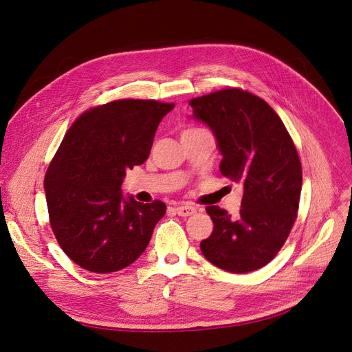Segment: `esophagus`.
<instances>
[{"label":"esophagus","instance_id":"esophagus-1","mask_svg":"<svg viewBox=\"0 0 352 352\" xmlns=\"http://www.w3.org/2000/svg\"><path fill=\"white\" fill-rule=\"evenodd\" d=\"M175 210L179 217H189L196 212V208L192 205H182V206L175 208Z\"/></svg>","mask_w":352,"mask_h":352}]
</instances>
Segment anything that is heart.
<instances>
[{
    "instance_id": "b5f03b06",
    "label": "heart",
    "mask_w": 352,
    "mask_h": 352,
    "mask_svg": "<svg viewBox=\"0 0 352 352\" xmlns=\"http://www.w3.org/2000/svg\"><path fill=\"white\" fill-rule=\"evenodd\" d=\"M198 131H202L201 129H186L182 134H190V133H198Z\"/></svg>"
}]
</instances>
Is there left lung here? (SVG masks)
I'll list each match as a JSON object with an SVG mask.
<instances>
[{"instance_id":"obj_1","label":"left lung","mask_w":352,"mask_h":352,"mask_svg":"<svg viewBox=\"0 0 352 352\" xmlns=\"http://www.w3.org/2000/svg\"><path fill=\"white\" fill-rule=\"evenodd\" d=\"M193 118L212 130L223 176L244 185L240 215L208 206L214 231L201 241L208 261L230 273L270 263L298 217L302 166L283 121L261 98L238 88L189 101Z\"/></svg>"}]
</instances>
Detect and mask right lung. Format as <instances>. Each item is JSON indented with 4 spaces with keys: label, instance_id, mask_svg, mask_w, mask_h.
<instances>
[{
    "label": "right lung",
    "instance_id": "right-lung-1",
    "mask_svg": "<svg viewBox=\"0 0 352 352\" xmlns=\"http://www.w3.org/2000/svg\"><path fill=\"white\" fill-rule=\"evenodd\" d=\"M173 108L118 100L85 111L66 131L45 190L56 240L82 269L118 272L147 248L166 205L125 198L121 185L129 168L147 160L159 124Z\"/></svg>",
    "mask_w": 352,
    "mask_h": 352
}]
</instances>
